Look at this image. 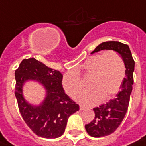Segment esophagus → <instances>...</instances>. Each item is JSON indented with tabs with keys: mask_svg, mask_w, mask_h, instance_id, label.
I'll return each instance as SVG.
<instances>
[{
	"mask_svg": "<svg viewBox=\"0 0 146 146\" xmlns=\"http://www.w3.org/2000/svg\"><path fill=\"white\" fill-rule=\"evenodd\" d=\"M86 110V108L84 107V106H80V110Z\"/></svg>",
	"mask_w": 146,
	"mask_h": 146,
	"instance_id": "esophagus-1",
	"label": "esophagus"
}]
</instances>
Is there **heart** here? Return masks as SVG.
I'll return each instance as SVG.
<instances>
[{
	"label": "heart",
	"instance_id": "heart-1",
	"mask_svg": "<svg viewBox=\"0 0 146 146\" xmlns=\"http://www.w3.org/2000/svg\"><path fill=\"white\" fill-rule=\"evenodd\" d=\"M79 74L89 77V89L80 93L76 100L83 105H94L100 100H108L119 90L125 76V61L113 50L89 56L76 71H68L63 76V88L71 96H75L83 88Z\"/></svg>",
	"mask_w": 146,
	"mask_h": 146
}]
</instances>
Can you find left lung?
<instances>
[{"label": "left lung", "instance_id": "1", "mask_svg": "<svg viewBox=\"0 0 146 146\" xmlns=\"http://www.w3.org/2000/svg\"><path fill=\"white\" fill-rule=\"evenodd\" d=\"M104 50H114L121 55L125 61V77L120 87V91L114 99L93 109L95 119L86 124L85 128L88 134L95 138L112 134L122 122L129 107L135 69V61L128 45L118 41L103 42L98 45L91 54Z\"/></svg>", "mask_w": 146, "mask_h": 146}]
</instances>
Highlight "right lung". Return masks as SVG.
I'll return each mask as SVG.
<instances>
[{"mask_svg": "<svg viewBox=\"0 0 146 146\" xmlns=\"http://www.w3.org/2000/svg\"><path fill=\"white\" fill-rule=\"evenodd\" d=\"M60 71L46 66L34 58L24 59L15 71V96L24 122L36 135L56 139L63 135L70 115L79 105L66 95ZM28 81L40 83L46 91L43 102L33 105L24 98V84Z\"/></svg>", "mask_w": 146, "mask_h": 146, "instance_id": "right-lung-1", "label": "right lung"}]
</instances>
